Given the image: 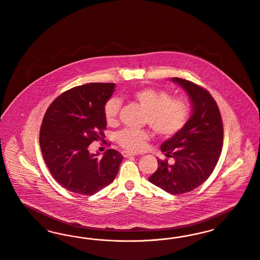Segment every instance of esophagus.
<instances>
[{
	"label": "esophagus",
	"mask_w": 260,
	"mask_h": 260,
	"mask_svg": "<svg viewBox=\"0 0 260 260\" xmlns=\"http://www.w3.org/2000/svg\"><path fill=\"white\" fill-rule=\"evenodd\" d=\"M121 153H122V155H123L124 157H128V156H133V155H137L136 153L130 152V151H128V150H123Z\"/></svg>",
	"instance_id": "esophagus-1"
}]
</instances>
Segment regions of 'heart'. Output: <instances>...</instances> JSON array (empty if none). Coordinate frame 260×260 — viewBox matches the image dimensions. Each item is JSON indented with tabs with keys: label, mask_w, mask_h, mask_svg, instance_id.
Instances as JSON below:
<instances>
[{
	"label": "heart",
	"mask_w": 260,
	"mask_h": 260,
	"mask_svg": "<svg viewBox=\"0 0 260 260\" xmlns=\"http://www.w3.org/2000/svg\"><path fill=\"white\" fill-rule=\"evenodd\" d=\"M132 98L147 111L145 122L150 125L157 136L171 138L178 134L187 123L190 116V105L183 98H171L164 90L146 87L132 93ZM120 100L112 96L104 106L107 123L114 124L120 109ZM150 135L147 130L123 129L116 134V142L126 150L140 151L146 147Z\"/></svg>",
	"instance_id": "obj_1"
}]
</instances>
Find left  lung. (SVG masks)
Masks as SVG:
<instances>
[{
  "label": "left lung",
  "instance_id": "1",
  "mask_svg": "<svg viewBox=\"0 0 260 260\" xmlns=\"http://www.w3.org/2000/svg\"><path fill=\"white\" fill-rule=\"evenodd\" d=\"M190 96L191 116L184 128L160 146L166 157L149 181L171 194H181L201 186L213 172L223 145V123L218 106L207 90L174 77Z\"/></svg>",
  "mask_w": 260,
  "mask_h": 260
}]
</instances>
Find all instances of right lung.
Instances as JSON below:
<instances>
[{"mask_svg":"<svg viewBox=\"0 0 260 260\" xmlns=\"http://www.w3.org/2000/svg\"><path fill=\"white\" fill-rule=\"evenodd\" d=\"M114 83H90L63 92L50 105L40 129L44 160L55 181L68 191L92 196L116 177L123 156L117 150L90 153L89 146L105 137L104 106Z\"/></svg>","mask_w":260,"mask_h":260,"instance_id":"obj_1","label":"right lung"}]
</instances>
